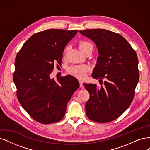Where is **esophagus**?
Here are the masks:
<instances>
[{
  "instance_id": "esophagus-1",
  "label": "esophagus",
  "mask_w": 150,
  "mask_h": 150,
  "mask_svg": "<svg viewBox=\"0 0 150 150\" xmlns=\"http://www.w3.org/2000/svg\"><path fill=\"white\" fill-rule=\"evenodd\" d=\"M79 87L81 88H83L84 86H83V83L82 81H79Z\"/></svg>"
}]
</instances>
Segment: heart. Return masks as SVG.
Listing matches in <instances>:
<instances>
[{"label":"heart","mask_w":150,"mask_h":150,"mask_svg":"<svg viewBox=\"0 0 150 150\" xmlns=\"http://www.w3.org/2000/svg\"><path fill=\"white\" fill-rule=\"evenodd\" d=\"M79 48L80 51L83 52L84 50L88 48L89 46H92V44L89 42L85 41V40H81L78 44ZM66 52V50H65ZM89 71V67L86 65H81V66H71L68 68L67 72L71 76L76 77L77 78L83 79L86 75V73Z\"/></svg>","instance_id":"obj_1"}]
</instances>
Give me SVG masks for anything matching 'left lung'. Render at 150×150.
Listing matches in <instances>:
<instances>
[{"label": "left lung", "mask_w": 150, "mask_h": 150, "mask_svg": "<svg viewBox=\"0 0 150 150\" xmlns=\"http://www.w3.org/2000/svg\"><path fill=\"white\" fill-rule=\"evenodd\" d=\"M79 33L91 39L98 49L92 77L106 80L101 88L83 84L90 94L85 106L86 115L94 122L112 121L128 108L134 98L139 78L137 53L122 35L114 32L95 29Z\"/></svg>", "instance_id": "8db88e82"}]
</instances>
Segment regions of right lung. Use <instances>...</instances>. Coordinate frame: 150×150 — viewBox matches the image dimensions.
I'll use <instances>...</instances> for the list:
<instances>
[{
  "instance_id": "1",
  "label": "right lung",
  "mask_w": 150,
  "mask_h": 150,
  "mask_svg": "<svg viewBox=\"0 0 150 150\" xmlns=\"http://www.w3.org/2000/svg\"><path fill=\"white\" fill-rule=\"evenodd\" d=\"M78 32L59 29L39 32L17 54L13 79L17 99L30 117L40 123L61 120L68 101L79 88L73 76L61 77L57 82L49 76L54 64H61L64 49Z\"/></svg>"
}]
</instances>
